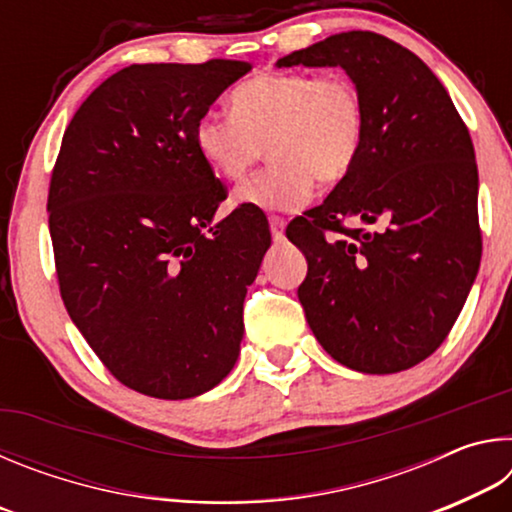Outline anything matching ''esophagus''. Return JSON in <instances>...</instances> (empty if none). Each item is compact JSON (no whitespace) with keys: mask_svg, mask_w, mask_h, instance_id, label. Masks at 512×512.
Instances as JSON below:
<instances>
[{"mask_svg":"<svg viewBox=\"0 0 512 512\" xmlns=\"http://www.w3.org/2000/svg\"><path fill=\"white\" fill-rule=\"evenodd\" d=\"M268 225H271V235L275 241L284 237V219L282 216H268Z\"/></svg>","mask_w":512,"mask_h":512,"instance_id":"esophagus-1","label":"esophagus"}]
</instances>
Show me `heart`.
<instances>
[{"instance_id":"b5f03b06","label":"heart","mask_w":512,"mask_h":512,"mask_svg":"<svg viewBox=\"0 0 512 512\" xmlns=\"http://www.w3.org/2000/svg\"><path fill=\"white\" fill-rule=\"evenodd\" d=\"M230 106L232 115L198 119L194 142L225 183H241L266 146L275 162L237 189V201L257 210H298L316 180L348 178L366 144V101L345 74L262 72L237 85Z\"/></svg>"}]
</instances>
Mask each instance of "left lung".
Masks as SVG:
<instances>
[{
	"mask_svg": "<svg viewBox=\"0 0 512 512\" xmlns=\"http://www.w3.org/2000/svg\"><path fill=\"white\" fill-rule=\"evenodd\" d=\"M291 65L343 67L368 110L350 176L287 225L307 257V323L352 370L413 368L452 332L481 264L470 131L436 74L379 33H336L277 60Z\"/></svg>",
	"mask_w": 512,
	"mask_h": 512,
	"instance_id": "1",
	"label": "left lung"
}]
</instances>
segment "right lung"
Listing matches in <instances>:
<instances>
[{
    "mask_svg": "<svg viewBox=\"0 0 512 512\" xmlns=\"http://www.w3.org/2000/svg\"><path fill=\"white\" fill-rule=\"evenodd\" d=\"M250 69L241 60L119 69L69 121L47 210L60 298L110 375L158 400H187L228 375L244 298L271 232L239 205L194 126Z\"/></svg>",
    "mask_w": 512,
    "mask_h": 512,
    "instance_id": "1",
    "label": "right lung"
}]
</instances>
